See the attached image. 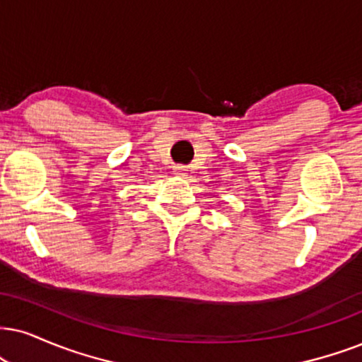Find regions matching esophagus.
<instances>
[{
  "mask_svg": "<svg viewBox=\"0 0 362 362\" xmlns=\"http://www.w3.org/2000/svg\"><path fill=\"white\" fill-rule=\"evenodd\" d=\"M175 173L178 177H185L187 175V167H184V165L175 167Z\"/></svg>",
  "mask_w": 362,
  "mask_h": 362,
  "instance_id": "esophagus-1",
  "label": "esophagus"
}]
</instances>
